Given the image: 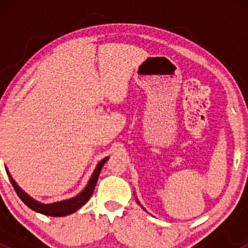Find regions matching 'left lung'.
<instances>
[{"mask_svg":"<svg viewBox=\"0 0 248 248\" xmlns=\"http://www.w3.org/2000/svg\"><path fill=\"white\" fill-rule=\"evenodd\" d=\"M138 203H139V201H138ZM139 204H140V203H139Z\"/></svg>","mask_w":248,"mask_h":248,"instance_id":"1","label":"left lung"}]
</instances>
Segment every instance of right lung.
I'll list each match as a JSON object with an SVG mask.
<instances>
[{"instance_id": "add662e5", "label": "right lung", "mask_w": 248, "mask_h": 248, "mask_svg": "<svg viewBox=\"0 0 248 248\" xmlns=\"http://www.w3.org/2000/svg\"><path fill=\"white\" fill-rule=\"evenodd\" d=\"M107 160H108V157L104 158V160H102L100 163L98 164V167H96L94 172H93L92 177H91L90 182H88L87 186L85 187L84 191H82L81 193H79V195L75 198L67 199V201L58 202V203H53V204H41V203H38V202H35L32 198H30L29 196H28L27 193L23 191V190L19 189V186H17L16 182L14 181L10 173L8 172V170H7V173H8V176H9V179H10L11 184H13L14 189H15L16 193L18 195V197L22 199V202H23V203L28 207H30V209L33 210V211L39 212V213H42V215H45V216H51V217H64V216L71 215V213L76 212L77 210L80 209V207L84 205L86 202H88V199L91 198L93 191H94V187L96 186V182H98L99 175H100L102 167H104V164L106 163Z\"/></svg>"}]
</instances>
